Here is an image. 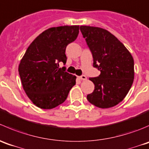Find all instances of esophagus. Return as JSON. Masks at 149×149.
I'll return each instance as SVG.
<instances>
[{"label": "esophagus", "instance_id": "obj_1", "mask_svg": "<svg viewBox=\"0 0 149 149\" xmlns=\"http://www.w3.org/2000/svg\"><path fill=\"white\" fill-rule=\"evenodd\" d=\"M79 79H82V80H86V79H87V77L85 76V75L82 74V75H81L80 77H79Z\"/></svg>", "mask_w": 149, "mask_h": 149}]
</instances>
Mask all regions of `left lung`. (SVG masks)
I'll return each mask as SVG.
<instances>
[{
	"label": "left lung",
	"instance_id": "1",
	"mask_svg": "<svg viewBox=\"0 0 149 149\" xmlns=\"http://www.w3.org/2000/svg\"><path fill=\"white\" fill-rule=\"evenodd\" d=\"M79 29L92 54L93 66L101 72L98 77L89 78L95 88L87 99L98 108L114 107L124 99L132 85L133 58L109 31L90 26H80Z\"/></svg>",
	"mask_w": 149,
	"mask_h": 149
}]
</instances>
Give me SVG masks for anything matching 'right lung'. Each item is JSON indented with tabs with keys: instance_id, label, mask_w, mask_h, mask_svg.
<instances>
[{
	"instance_id": "1",
	"label": "right lung",
	"mask_w": 149,
	"mask_h": 149,
	"mask_svg": "<svg viewBox=\"0 0 149 149\" xmlns=\"http://www.w3.org/2000/svg\"><path fill=\"white\" fill-rule=\"evenodd\" d=\"M79 26L51 27L29 45L19 66L25 93L35 105L51 109L65 101L76 83V77L66 72V48L77 39Z\"/></svg>"
}]
</instances>
